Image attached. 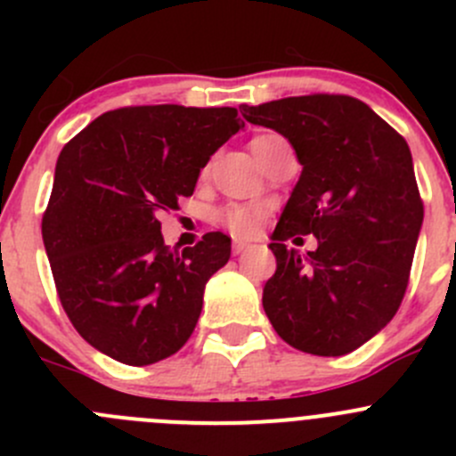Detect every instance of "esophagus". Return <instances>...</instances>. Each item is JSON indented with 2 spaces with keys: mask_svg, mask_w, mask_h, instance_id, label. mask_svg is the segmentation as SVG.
Masks as SVG:
<instances>
[{
  "mask_svg": "<svg viewBox=\"0 0 456 456\" xmlns=\"http://www.w3.org/2000/svg\"><path fill=\"white\" fill-rule=\"evenodd\" d=\"M247 249H251L249 242H247V240H233V254L240 256V254H245Z\"/></svg>",
  "mask_w": 456,
  "mask_h": 456,
  "instance_id": "esophagus-1",
  "label": "esophagus"
}]
</instances>
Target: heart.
Returning a JSON list of instances; mask_svg holds the SVG:
<instances>
[{
	"label": "heart",
	"instance_id": "b5f03b06",
	"mask_svg": "<svg viewBox=\"0 0 456 456\" xmlns=\"http://www.w3.org/2000/svg\"><path fill=\"white\" fill-rule=\"evenodd\" d=\"M275 139H280V136H273V134L254 136V141H251V150H254V154L257 156L262 151V147H266ZM220 220H223V224L233 233V236L251 238L256 236V233L262 229V224H265L266 209L260 205H245V202H236V205H229L220 211Z\"/></svg>",
	"mask_w": 456,
	"mask_h": 456
}]
</instances>
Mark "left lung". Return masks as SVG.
<instances>
[{
    "label": "left lung",
    "instance_id": "left-lung-1",
    "mask_svg": "<svg viewBox=\"0 0 456 456\" xmlns=\"http://www.w3.org/2000/svg\"><path fill=\"white\" fill-rule=\"evenodd\" d=\"M240 112L287 136L302 165L271 236L278 269L265 284V314L297 351L346 355L393 320L411 278L424 200L408 142L346 94L289 96ZM297 232L318 238L306 258L283 245Z\"/></svg>",
    "mask_w": 456,
    "mask_h": 456
}]
</instances>
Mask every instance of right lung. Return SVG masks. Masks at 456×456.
Segmentation results:
<instances>
[{
	"mask_svg": "<svg viewBox=\"0 0 456 456\" xmlns=\"http://www.w3.org/2000/svg\"><path fill=\"white\" fill-rule=\"evenodd\" d=\"M240 127L236 108L127 105L66 142L41 236L63 311L96 351L147 366L194 333L232 238L209 232L169 249L159 214L194 194L209 156Z\"/></svg>",
	"mask_w": 456,
	"mask_h": 456,
	"instance_id": "obj_1",
	"label": "right lung"
}]
</instances>
